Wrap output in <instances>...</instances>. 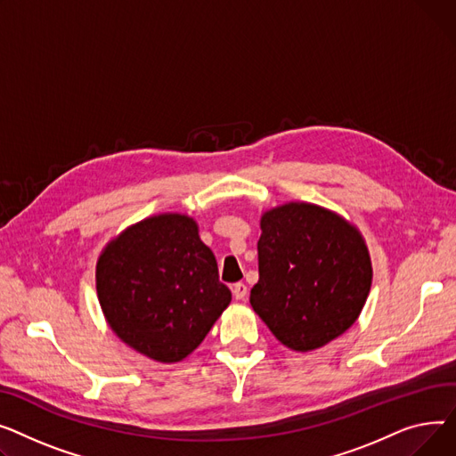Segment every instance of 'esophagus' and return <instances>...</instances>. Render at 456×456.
Wrapping results in <instances>:
<instances>
[{
    "label": "esophagus",
    "mask_w": 456,
    "mask_h": 456,
    "mask_svg": "<svg viewBox=\"0 0 456 456\" xmlns=\"http://www.w3.org/2000/svg\"><path fill=\"white\" fill-rule=\"evenodd\" d=\"M232 292H233V298L235 300H245L247 298V294H248V287L245 285V283H235L233 287H232Z\"/></svg>",
    "instance_id": "esophagus-1"
}]
</instances>
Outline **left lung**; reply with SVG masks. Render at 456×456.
<instances>
[{
	"instance_id": "1",
	"label": "left lung",
	"mask_w": 456,
	"mask_h": 456,
	"mask_svg": "<svg viewBox=\"0 0 456 456\" xmlns=\"http://www.w3.org/2000/svg\"><path fill=\"white\" fill-rule=\"evenodd\" d=\"M259 226V281L250 304L273 335L305 354L350 330L373 276L359 228L300 200L266 209Z\"/></svg>"
}]
</instances>
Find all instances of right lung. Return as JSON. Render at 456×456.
Segmentation results:
<instances>
[{
	"label": "right lung",
	"instance_id": "obj_1",
	"mask_svg": "<svg viewBox=\"0 0 456 456\" xmlns=\"http://www.w3.org/2000/svg\"><path fill=\"white\" fill-rule=\"evenodd\" d=\"M95 287L116 337L166 364L191 355L232 302L197 221L171 211L110 239L97 259Z\"/></svg>",
	"mask_w": 456,
	"mask_h": 456
}]
</instances>
